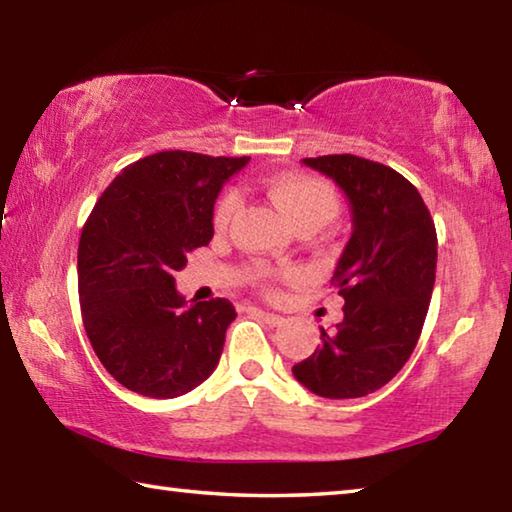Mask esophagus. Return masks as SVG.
Returning a JSON list of instances; mask_svg holds the SVG:
<instances>
[{"mask_svg": "<svg viewBox=\"0 0 512 512\" xmlns=\"http://www.w3.org/2000/svg\"><path fill=\"white\" fill-rule=\"evenodd\" d=\"M257 314L262 316L268 325H273V327H280L282 323H284V318L280 316V314H273V311H266V309H257Z\"/></svg>", "mask_w": 512, "mask_h": 512, "instance_id": "1", "label": "esophagus"}]
</instances>
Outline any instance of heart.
Listing matches in <instances>:
<instances>
[{
  "label": "heart",
  "instance_id": "heart-1",
  "mask_svg": "<svg viewBox=\"0 0 512 512\" xmlns=\"http://www.w3.org/2000/svg\"><path fill=\"white\" fill-rule=\"evenodd\" d=\"M266 194L280 207L282 214L293 225L316 223L323 228L339 212V198L325 180L314 176H300V173H284L266 183ZM239 205L235 192L225 194L214 210L216 230H223L230 223Z\"/></svg>",
  "mask_w": 512,
  "mask_h": 512
}]
</instances>
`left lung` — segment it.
I'll list each match as a JSON object with an SVG mask.
<instances>
[{
    "instance_id": "1",
    "label": "left lung",
    "mask_w": 512,
    "mask_h": 512,
    "mask_svg": "<svg viewBox=\"0 0 512 512\" xmlns=\"http://www.w3.org/2000/svg\"><path fill=\"white\" fill-rule=\"evenodd\" d=\"M302 164L332 178L352 212V237L334 268L343 320L320 327L323 345L293 366L311 393L350 400L379 391L409 361L436 282V225L402 173L357 155H320Z\"/></svg>"
}]
</instances>
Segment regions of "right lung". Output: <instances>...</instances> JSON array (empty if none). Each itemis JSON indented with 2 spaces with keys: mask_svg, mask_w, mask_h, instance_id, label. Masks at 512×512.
I'll return each instance as SVG.
<instances>
[{
  "mask_svg": "<svg viewBox=\"0 0 512 512\" xmlns=\"http://www.w3.org/2000/svg\"><path fill=\"white\" fill-rule=\"evenodd\" d=\"M250 158L160 151L112 180L83 225L79 296L88 339L112 377L146 397L185 395L212 375L230 300L192 302L173 273L214 237V201Z\"/></svg>",
  "mask_w": 512,
  "mask_h": 512,
  "instance_id": "right-lung-1",
  "label": "right lung"
}]
</instances>
